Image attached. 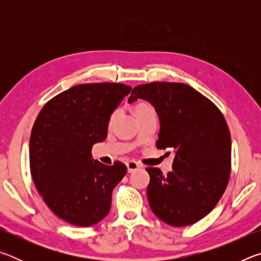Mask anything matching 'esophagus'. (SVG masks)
<instances>
[{"instance_id":"1","label":"esophagus","mask_w":261,"mask_h":261,"mask_svg":"<svg viewBox=\"0 0 261 261\" xmlns=\"http://www.w3.org/2000/svg\"><path fill=\"white\" fill-rule=\"evenodd\" d=\"M139 167H140V166L138 165V163L135 162V161L126 162V168H127V171H129V173H134V171L138 169Z\"/></svg>"}]
</instances>
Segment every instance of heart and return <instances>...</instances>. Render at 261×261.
<instances>
[{"label":"heart","mask_w":261,"mask_h":261,"mask_svg":"<svg viewBox=\"0 0 261 261\" xmlns=\"http://www.w3.org/2000/svg\"><path fill=\"white\" fill-rule=\"evenodd\" d=\"M148 110H153V108L151 107V106H148V105H146V103H140V105H138V107H137V114L144 113V112H148ZM116 115H117V112H115V113L112 115V117H110V123H112V122L115 120V117H116Z\"/></svg>","instance_id":"1"}]
</instances>
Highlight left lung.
<instances>
[{
  "label": "left lung",
  "instance_id": "1",
  "mask_svg": "<svg viewBox=\"0 0 261 261\" xmlns=\"http://www.w3.org/2000/svg\"><path fill=\"white\" fill-rule=\"evenodd\" d=\"M151 103L160 120L156 147L174 153L173 171L149 174L147 198L154 214L169 226L185 227L210 213L227 188L231 139L219 108L191 86L151 83L136 86L127 102Z\"/></svg>",
  "mask_w": 261,
  "mask_h": 261
}]
</instances>
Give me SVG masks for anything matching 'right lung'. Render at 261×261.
<instances>
[{"mask_svg": "<svg viewBox=\"0 0 261 261\" xmlns=\"http://www.w3.org/2000/svg\"><path fill=\"white\" fill-rule=\"evenodd\" d=\"M124 84H82L43 106L30 138V167L35 188L47 206L68 223L94 226L108 215L114 188L126 166L92 158L106 139L110 116L130 93Z\"/></svg>", "mask_w": 261, "mask_h": 261, "instance_id": "1", "label": "right lung"}]
</instances>
